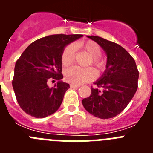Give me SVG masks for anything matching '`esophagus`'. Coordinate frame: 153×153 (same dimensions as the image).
<instances>
[{"instance_id":"34e87169","label":"esophagus","mask_w":153,"mask_h":153,"mask_svg":"<svg viewBox=\"0 0 153 153\" xmlns=\"http://www.w3.org/2000/svg\"><path fill=\"white\" fill-rule=\"evenodd\" d=\"M79 85H76V84H70V87H72V88H79Z\"/></svg>"}]
</instances>
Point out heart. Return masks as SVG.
Here are the masks:
<instances>
[{
	"label": "heart",
	"mask_w": 153,
	"mask_h": 153,
	"mask_svg": "<svg viewBox=\"0 0 153 153\" xmlns=\"http://www.w3.org/2000/svg\"><path fill=\"white\" fill-rule=\"evenodd\" d=\"M79 49L83 50L91 56V60L88 65H93L99 71H102L106 68V63L100 57L102 53L100 46L93 40L79 42L76 44ZM76 50L73 44H69L63 49L61 54V63L63 67H69L75 60ZM97 77V72L92 67L80 68L78 67H73L67 69L64 72L65 79L73 84H83L93 80Z\"/></svg>",
	"instance_id": "b5f03b06"
}]
</instances>
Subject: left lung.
<instances>
[{"instance_id":"1","label":"left lung","mask_w":153,"mask_h":153,"mask_svg":"<svg viewBox=\"0 0 153 153\" xmlns=\"http://www.w3.org/2000/svg\"><path fill=\"white\" fill-rule=\"evenodd\" d=\"M88 37L105 51L107 63L103 75L94 83L98 88L91 87V94L82 103L94 117L113 118L123 111L136 93L139 71L135 60L123 47L100 36Z\"/></svg>"}]
</instances>
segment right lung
<instances>
[{
	"mask_svg": "<svg viewBox=\"0 0 153 153\" xmlns=\"http://www.w3.org/2000/svg\"><path fill=\"white\" fill-rule=\"evenodd\" d=\"M82 34H55L35 40L17 60L12 80L19 106L27 114L44 118L60 108L70 85L63 83L61 54L64 47ZM53 79V88L47 85Z\"/></svg>",
	"mask_w": 153,
	"mask_h": 153,
	"instance_id": "1",
	"label": "right lung"
}]
</instances>
